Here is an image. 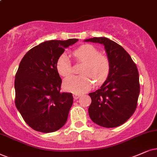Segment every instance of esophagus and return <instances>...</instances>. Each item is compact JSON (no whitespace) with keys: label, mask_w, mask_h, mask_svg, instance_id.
Listing matches in <instances>:
<instances>
[{"label":"esophagus","mask_w":157,"mask_h":157,"mask_svg":"<svg viewBox=\"0 0 157 157\" xmlns=\"http://www.w3.org/2000/svg\"><path fill=\"white\" fill-rule=\"evenodd\" d=\"M73 97H74L75 99H77L79 98L80 97V95H78V94H74L73 95Z\"/></svg>","instance_id":"obj_1"}]
</instances>
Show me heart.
Returning <instances> with one entry per match:
<instances>
[{"label": "heart", "instance_id": "obj_1", "mask_svg": "<svg viewBox=\"0 0 157 157\" xmlns=\"http://www.w3.org/2000/svg\"><path fill=\"white\" fill-rule=\"evenodd\" d=\"M72 56L77 62L83 63L80 76H71L64 80V89L69 92L80 94L88 91L94 80L96 84H101L106 80L110 72V61L106 56L100 54L96 47L85 44L73 51ZM57 72L61 76L67 77L72 72V67L68 56L62 53L56 64Z\"/></svg>", "mask_w": 157, "mask_h": 157}]
</instances>
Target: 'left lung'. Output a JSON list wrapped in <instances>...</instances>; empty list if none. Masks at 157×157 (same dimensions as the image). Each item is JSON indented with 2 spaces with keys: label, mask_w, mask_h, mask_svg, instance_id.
Returning <instances> with one entry per match:
<instances>
[{
  "label": "left lung",
  "mask_w": 157,
  "mask_h": 157,
  "mask_svg": "<svg viewBox=\"0 0 157 157\" xmlns=\"http://www.w3.org/2000/svg\"><path fill=\"white\" fill-rule=\"evenodd\" d=\"M85 41L104 45L111 65L109 77L101 88L89 93V116L98 125L116 128L128 121L137 108L140 93L138 68L129 53L114 41L106 37Z\"/></svg>",
  "instance_id": "left-lung-1"
}]
</instances>
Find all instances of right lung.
Listing matches in <instances>:
<instances>
[{
    "instance_id": "1",
    "label": "right lung",
    "mask_w": 157,
    "mask_h": 157,
    "mask_svg": "<svg viewBox=\"0 0 157 157\" xmlns=\"http://www.w3.org/2000/svg\"><path fill=\"white\" fill-rule=\"evenodd\" d=\"M78 41L48 40L24 56L15 75V105L25 122L36 131L52 132L66 123L73 104L71 93H61L57 59Z\"/></svg>"
}]
</instances>
